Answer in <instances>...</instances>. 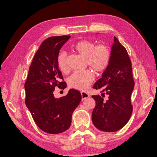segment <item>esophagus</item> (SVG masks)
<instances>
[{
    "mask_svg": "<svg viewBox=\"0 0 157 157\" xmlns=\"http://www.w3.org/2000/svg\"><path fill=\"white\" fill-rule=\"evenodd\" d=\"M81 94H82V100H84L86 98H87L88 97H89V95L85 92H82V93H81Z\"/></svg>",
    "mask_w": 157,
    "mask_h": 157,
    "instance_id": "34e87169",
    "label": "esophagus"
}]
</instances>
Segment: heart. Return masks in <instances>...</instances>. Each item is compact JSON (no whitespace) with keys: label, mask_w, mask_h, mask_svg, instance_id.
I'll use <instances>...</instances> for the list:
<instances>
[{"label":"heart","mask_w":157,"mask_h":157,"mask_svg":"<svg viewBox=\"0 0 157 157\" xmlns=\"http://www.w3.org/2000/svg\"><path fill=\"white\" fill-rule=\"evenodd\" d=\"M74 52L85 57V63L93 68L96 72L102 73L107 69L112 58L110 48L104 44L95 45L94 43L87 40H83L72 45ZM57 65L62 72L68 71L67 55L64 52L59 53L57 57ZM94 79V74L91 70L75 72L68 78L70 87L79 90H85Z\"/></svg>","instance_id":"heart-1"}]
</instances>
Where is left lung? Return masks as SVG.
<instances>
[{"label":"left lung","instance_id":"obj_1","mask_svg":"<svg viewBox=\"0 0 157 157\" xmlns=\"http://www.w3.org/2000/svg\"><path fill=\"white\" fill-rule=\"evenodd\" d=\"M134 87L131 60L125 48L116 37L112 48L110 63L102 77L93 88L100 90V95H93L96 101L92 121L96 128L104 132H115L128 123L133 106L131 95ZM109 98L103 99L105 94Z\"/></svg>","mask_w":157,"mask_h":157}]
</instances>
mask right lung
Masks as SVG:
<instances>
[{"instance_id": "right-lung-1", "label": "right lung", "mask_w": 157, "mask_h": 157, "mask_svg": "<svg viewBox=\"0 0 157 157\" xmlns=\"http://www.w3.org/2000/svg\"><path fill=\"white\" fill-rule=\"evenodd\" d=\"M70 38L64 35L45 40L34 55L25 83V104L36 125L49 134L62 133L68 129L73 112L82 100L80 92L75 89L59 98L53 94L56 87H67L57 57Z\"/></svg>"}]
</instances>
